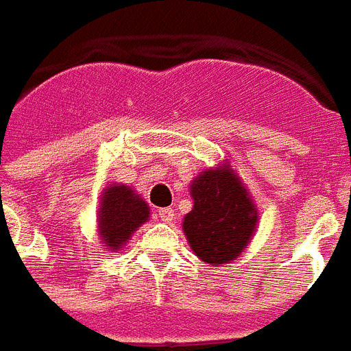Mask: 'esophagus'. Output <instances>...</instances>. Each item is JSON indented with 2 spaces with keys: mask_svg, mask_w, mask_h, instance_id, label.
Masks as SVG:
<instances>
[{
  "mask_svg": "<svg viewBox=\"0 0 351 351\" xmlns=\"http://www.w3.org/2000/svg\"><path fill=\"white\" fill-rule=\"evenodd\" d=\"M158 217L162 222H172L176 219V213L172 207H162V209H158Z\"/></svg>",
  "mask_w": 351,
  "mask_h": 351,
  "instance_id": "obj_1",
  "label": "esophagus"
}]
</instances>
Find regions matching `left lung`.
<instances>
[{"label":"left lung","instance_id":"left-lung-1","mask_svg":"<svg viewBox=\"0 0 351 351\" xmlns=\"http://www.w3.org/2000/svg\"><path fill=\"white\" fill-rule=\"evenodd\" d=\"M194 207L183 232L194 254L207 263H228L247 249L258 215L239 179L228 168L207 170L191 186Z\"/></svg>","mask_w":351,"mask_h":351}]
</instances>
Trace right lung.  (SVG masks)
<instances>
[{
    "label": "right lung",
    "mask_w": 351,
    "mask_h": 351,
    "mask_svg": "<svg viewBox=\"0 0 351 351\" xmlns=\"http://www.w3.org/2000/svg\"><path fill=\"white\" fill-rule=\"evenodd\" d=\"M149 217V207L132 189L125 185H112L102 194L99 211L101 237L110 249H121V245L142 226Z\"/></svg>",
    "instance_id": "add662e5"
}]
</instances>
